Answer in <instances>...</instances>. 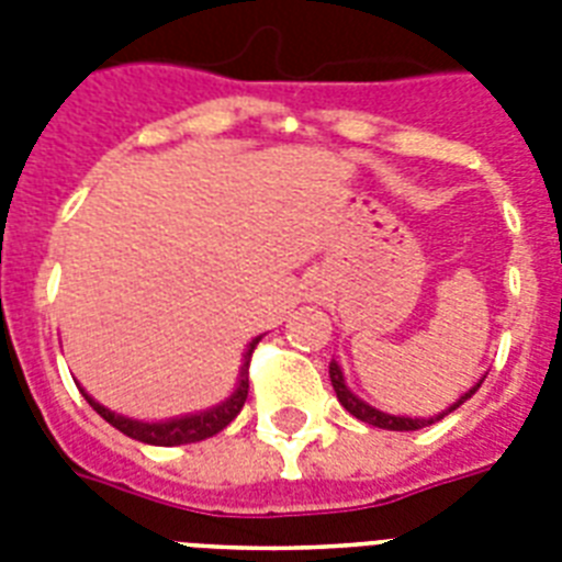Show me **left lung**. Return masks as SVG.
I'll return each instance as SVG.
<instances>
[{
    "label": "left lung",
    "instance_id": "1",
    "mask_svg": "<svg viewBox=\"0 0 562 562\" xmlns=\"http://www.w3.org/2000/svg\"><path fill=\"white\" fill-rule=\"evenodd\" d=\"M329 379H333V387H335V393H338V402H341L344 408L350 411L352 417L361 419V423H368V426L387 428V431H417V428H423V426H431V423H437V419H443L446 414H452L454 408H461L463 402L470 400L472 393H475L481 387V382H484V379H481L479 384H472L470 391L463 393V396L458 402H452V405H449V408H446L443 414H435V417L423 419V417H393V414H384V411L373 408V405H368V402H364V400H359V396H356V393H352L350 387H347V382H344L341 368H338L335 361H329Z\"/></svg>",
    "mask_w": 562,
    "mask_h": 562
}]
</instances>
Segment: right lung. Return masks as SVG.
Listing matches in <instances>:
<instances>
[{
  "label": "right lung",
  "mask_w": 562,
  "mask_h": 562,
  "mask_svg": "<svg viewBox=\"0 0 562 562\" xmlns=\"http://www.w3.org/2000/svg\"><path fill=\"white\" fill-rule=\"evenodd\" d=\"M262 341V338H254V341L247 344V352H245V361H241V370H238V387L233 391L229 400H224L221 405L215 408H206L201 414H187V417H178V419H166V423H143V419H131V417H122L116 411L104 408L101 402H95L87 391L83 393V400L90 402L92 411L101 414V417L108 419L110 426L119 428L122 435L134 437L139 443H151V446H180V443H198V440H206V437L218 435L221 428H227L233 419L238 417V411L245 405L247 400V368H250V356H254L256 344Z\"/></svg>",
  "instance_id": "1"
}]
</instances>
